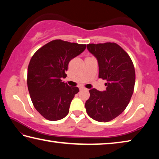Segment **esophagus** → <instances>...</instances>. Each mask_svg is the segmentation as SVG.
Returning a JSON list of instances; mask_svg holds the SVG:
<instances>
[{
  "label": "esophagus",
  "mask_w": 159,
  "mask_h": 159,
  "mask_svg": "<svg viewBox=\"0 0 159 159\" xmlns=\"http://www.w3.org/2000/svg\"><path fill=\"white\" fill-rule=\"evenodd\" d=\"M83 89H85V88L83 87H80V90H83Z\"/></svg>",
  "instance_id": "esophagus-1"
}]
</instances>
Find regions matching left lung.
Here are the masks:
<instances>
[{"instance_id":"8db88e82","label":"left lung","mask_w":159,"mask_h":159,"mask_svg":"<svg viewBox=\"0 0 159 159\" xmlns=\"http://www.w3.org/2000/svg\"><path fill=\"white\" fill-rule=\"evenodd\" d=\"M87 49L98 60L99 78L107 80L106 90H89L85 102L88 116L99 122H108L124 111L133 95L135 71L130 57L115 43L88 44Z\"/></svg>"}]
</instances>
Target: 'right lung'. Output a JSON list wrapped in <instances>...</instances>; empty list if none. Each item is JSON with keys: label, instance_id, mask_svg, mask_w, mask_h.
Listing matches in <instances>:
<instances>
[{"label": "right lung", "instance_id": "1", "mask_svg": "<svg viewBox=\"0 0 159 159\" xmlns=\"http://www.w3.org/2000/svg\"><path fill=\"white\" fill-rule=\"evenodd\" d=\"M86 45L55 40L38 50L28 66L27 85L35 108L45 118L58 120L68 114L78 87L61 81L69 61L85 50Z\"/></svg>", "mask_w": 159, "mask_h": 159}]
</instances>
